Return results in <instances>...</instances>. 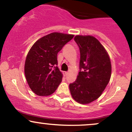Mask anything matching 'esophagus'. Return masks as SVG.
Segmentation results:
<instances>
[{
	"label": "esophagus",
	"instance_id": "esophagus-1",
	"mask_svg": "<svg viewBox=\"0 0 132 132\" xmlns=\"http://www.w3.org/2000/svg\"><path fill=\"white\" fill-rule=\"evenodd\" d=\"M64 75H65V76H66L68 74V72H66V71H64Z\"/></svg>",
	"mask_w": 132,
	"mask_h": 132
}]
</instances>
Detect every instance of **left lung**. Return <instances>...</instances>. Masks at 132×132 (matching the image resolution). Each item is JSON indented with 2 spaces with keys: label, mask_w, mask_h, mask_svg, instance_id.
<instances>
[{
  "label": "left lung",
  "mask_w": 132,
  "mask_h": 132,
  "mask_svg": "<svg viewBox=\"0 0 132 132\" xmlns=\"http://www.w3.org/2000/svg\"><path fill=\"white\" fill-rule=\"evenodd\" d=\"M75 41L80 50L78 76L69 84L72 98L81 104L93 102L101 96L111 76L108 53L97 39L90 35H77Z\"/></svg>",
  "instance_id": "8db88e82"
}]
</instances>
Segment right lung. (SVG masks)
I'll use <instances>...</instances> for the list:
<instances>
[{"instance_id": "1", "label": "right lung", "mask_w": 132, "mask_h": 132, "mask_svg": "<svg viewBox=\"0 0 132 132\" xmlns=\"http://www.w3.org/2000/svg\"><path fill=\"white\" fill-rule=\"evenodd\" d=\"M73 35L54 32L35 42L27 54L25 75L28 86L40 96L52 94L62 81L63 75L57 68V54Z\"/></svg>"}]
</instances>
